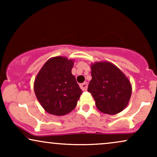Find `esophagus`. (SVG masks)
Listing matches in <instances>:
<instances>
[{"label":"esophagus","mask_w":157,"mask_h":157,"mask_svg":"<svg viewBox=\"0 0 157 157\" xmlns=\"http://www.w3.org/2000/svg\"><path fill=\"white\" fill-rule=\"evenodd\" d=\"M80 89H82L83 91H87V89H88V83H87V82H83V83H82V84H80Z\"/></svg>","instance_id":"1"}]
</instances>
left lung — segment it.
<instances>
[{
	"label": "left lung",
	"mask_w": 157,
	"mask_h": 157,
	"mask_svg": "<svg viewBox=\"0 0 157 157\" xmlns=\"http://www.w3.org/2000/svg\"><path fill=\"white\" fill-rule=\"evenodd\" d=\"M91 78L88 91L94 99L97 109L107 114H116L125 109L132 87L121 70L109 61L91 65Z\"/></svg>",
	"instance_id": "8db88e82"
}]
</instances>
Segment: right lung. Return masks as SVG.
I'll return each instance as SVG.
<instances>
[{"instance_id":"1","label":"right lung","mask_w":157,"mask_h":157,"mask_svg":"<svg viewBox=\"0 0 157 157\" xmlns=\"http://www.w3.org/2000/svg\"><path fill=\"white\" fill-rule=\"evenodd\" d=\"M74 60L54 57L45 63L35 77L34 91L45 111L63 116L76 107L82 90L71 74Z\"/></svg>"}]
</instances>
